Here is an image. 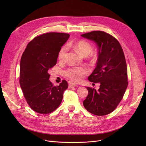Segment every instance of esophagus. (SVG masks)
I'll use <instances>...</instances> for the list:
<instances>
[{
	"label": "esophagus",
	"instance_id": "34e87169",
	"mask_svg": "<svg viewBox=\"0 0 146 146\" xmlns=\"http://www.w3.org/2000/svg\"><path fill=\"white\" fill-rule=\"evenodd\" d=\"M78 86V85H76V84H74V83H71V82H69V85H68V88H72L73 87H76Z\"/></svg>",
	"mask_w": 146,
	"mask_h": 146
}]
</instances>
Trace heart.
I'll list each match as a JSON object with an SVG mask.
<instances>
[{"mask_svg": "<svg viewBox=\"0 0 146 146\" xmlns=\"http://www.w3.org/2000/svg\"><path fill=\"white\" fill-rule=\"evenodd\" d=\"M68 45L73 46L74 48L78 50L84 56H87L92 51V45L86 41H79L74 44H70ZM67 56V48L64 46L60 50L58 54V58L60 61L66 60ZM89 73L88 69L83 67H74L69 68L64 72L66 76L74 82H80L82 79Z\"/></svg>", "mask_w": 146, "mask_h": 146, "instance_id": "b5f03b06", "label": "heart"}]
</instances>
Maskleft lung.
I'll return each mask as SVG.
<instances>
[{
	"label": "left lung",
	"instance_id": "1",
	"mask_svg": "<svg viewBox=\"0 0 146 146\" xmlns=\"http://www.w3.org/2000/svg\"><path fill=\"white\" fill-rule=\"evenodd\" d=\"M81 36L97 45L96 66L88 80L100 83L98 90L86 87L88 95L83 104L88 111L95 115H105L117 108L128 86L124 54L118 40L104 31H96Z\"/></svg>",
	"mask_w": 146,
	"mask_h": 146
}]
</instances>
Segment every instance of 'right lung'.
<instances>
[{"mask_svg":"<svg viewBox=\"0 0 146 146\" xmlns=\"http://www.w3.org/2000/svg\"><path fill=\"white\" fill-rule=\"evenodd\" d=\"M69 37L65 33L44 34L30 41L22 54L20 86L28 104L38 113L46 114L56 110L68 88L64 80L54 86L48 70L56 64L60 50Z\"/></svg>","mask_w":146,"mask_h":146,"instance_id":"add662e5","label":"right lung"}]
</instances>
